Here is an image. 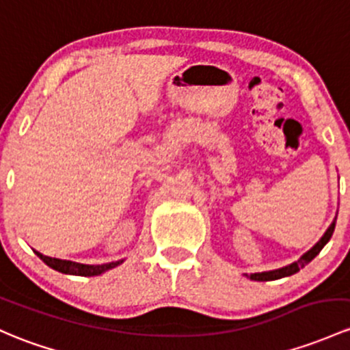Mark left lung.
<instances>
[{"label":"left lung","mask_w":350,"mask_h":350,"mask_svg":"<svg viewBox=\"0 0 350 350\" xmlns=\"http://www.w3.org/2000/svg\"><path fill=\"white\" fill-rule=\"evenodd\" d=\"M334 230H336V219H334L332 224H330L329 230H327L325 233H323V237L321 238V241H319L317 245L314 246V248L308 250V252L305 253V255L301 256L300 260H297V262H293L292 265H288V267L278 268V270L262 271V273H252V275H250V278H252V280H258V282H270V280H278V278L290 277V275L297 273V271H299L300 268H304L305 265L310 263L312 260H314L315 256H317L319 253H321V250L327 245V241H329L330 238H332Z\"/></svg>","instance_id":"obj_1"}]
</instances>
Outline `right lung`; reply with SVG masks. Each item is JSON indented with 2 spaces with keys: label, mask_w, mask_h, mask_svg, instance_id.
<instances>
[{
  "label": "right lung",
  "mask_w": 350,
  "mask_h": 350,
  "mask_svg": "<svg viewBox=\"0 0 350 350\" xmlns=\"http://www.w3.org/2000/svg\"><path fill=\"white\" fill-rule=\"evenodd\" d=\"M35 253L36 256H40V260H43V262L49 265L50 268H53V270L62 271V273H67V275H79V277H94V275H100L104 273V271L110 270V268L122 263V260H120V262H112L105 265H83V263L70 262V260L51 258V256H45L38 252Z\"/></svg>",
  "instance_id": "right-lung-1"
}]
</instances>
